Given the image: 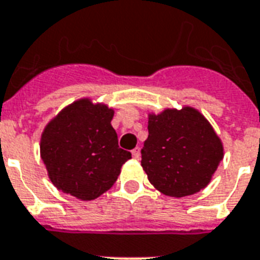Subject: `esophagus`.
I'll use <instances>...</instances> for the list:
<instances>
[{
    "label": "esophagus",
    "instance_id": "obj_1",
    "mask_svg": "<svg viewBox=\"0 0 260 260\" xmlns=\"http://www.w3.org/2000/svg\"><path fill=\"white\" fill-rule=\"evenodd\" d=\"M140 148H139V147H136V148L135 149H132V156H134V159H136V160H139L140 159Z\"/></svg>",
    "mask_w": 260,
    "mask_h": 260
}]
</instances>
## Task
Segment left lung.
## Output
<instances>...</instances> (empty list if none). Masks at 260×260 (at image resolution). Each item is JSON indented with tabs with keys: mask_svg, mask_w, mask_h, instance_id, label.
I'll use <instances>...</instances> for the list:
<instances>
[{
	"mask_svg": "<svg viewBox=\"0 0 260 260\" xmlns=\"http://www.w3.org/2000/svg\"><path fill=\"white\" fill-rule=\"evenodd\" d=\"M224 156L220 137L193 107L148 113L141 167L157 191L184 198L210 184Z\"/></svg>",
	"mask_w": 260,
	"mask_h": 260,
	"instance_id": "left-lung-1",
	"label": "left lung"
}]
</instances>
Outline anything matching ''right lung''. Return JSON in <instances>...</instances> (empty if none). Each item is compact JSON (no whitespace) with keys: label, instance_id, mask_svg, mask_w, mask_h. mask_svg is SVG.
Masks as SVG:
<instances>
[{"label":"right lung","instance_id":"obj_1","mask_svg":"<svg viewBox=\"0 0 260 260\" xmlns=\"http://www.w3.org/2000/svg\"><path fill=\"white\" fill-rule=\"evenodd\" d=\"M115 109L82 97L61 109L46 124L40 155L57 189L80 200H93L108 191L129 160L119 148L111 121Z\"/></svg>","mask_w":260,"mask_h":260}]
</instances>
